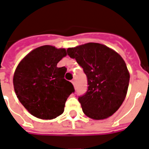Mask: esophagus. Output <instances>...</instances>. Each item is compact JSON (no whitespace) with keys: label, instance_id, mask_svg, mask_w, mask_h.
I'll return each mask as SVG.
<instances>
[{"label":"esophagus","instance_id":"1","mask_svg":"<svg viewBox=\"0 0 149 149\" xmlns=\"http://www.w3.org/2000/svg\"><path fill=\"white\" fill-rule=\"evenodd\" d=\"M71 83H72V85L74 86H76V82H75V79H72V80H71Z\"/></svg>","mask_w":149,"mask_h":149}]
</instances>
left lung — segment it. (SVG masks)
I'll return each instance as SVG.
<instances>
[{
    "mask_svg": "<svg viewBox=\"0 0 149 149\" xmlns=\"http://www.w3.org/2000/svg\"><path fill=\"white\" fill-rule=\"evenodd\" d=\"M86 75L88 89L79 96L84 114L96 120L111 116L126 96L129 72L122 56L103 44L88 43L68 48Z\"/></svg>",
    "mask_w": 149,
    "mask_h": 149,
    "instance_id": "8db88e82",
    "label": "left lung"
}]
</instances>
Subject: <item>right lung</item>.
I'll list each match as a JSON object with an SVG mask.
<instances>
[{
  "instance_id": "obj_1",
  "label": "right lung",
  "mask_w": 149,
  "mask_h": 149,
  "mask_svg": "<svg viewBox=\"0 0 149 149\" xmlns=\"http://www.w3.org/2000/svg\"><path fill=\"white\" fill-rule=\"evenodd\" d=\"M66 56L65 49L42 46L29 53L18 64L13 83L18 100L31 115L53 119L64 111L74 87L64 79L65 67L56 65Z\"/></svg>"
}]
</instances>
